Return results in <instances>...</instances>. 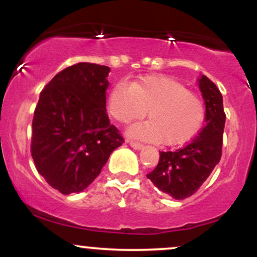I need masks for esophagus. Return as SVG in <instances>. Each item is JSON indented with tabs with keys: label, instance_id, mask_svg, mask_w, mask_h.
<instances>
[{
	"label": "esophagus",
	"instance_id": "obj_1",
	"mask_svg": "<svg viewBox=\"0 0 257 257\" xmlns=\"http://www.w3.org/2000/svg\"><path fill=\"white\" fill-rule=\"evenodd\" d=\"M129 145H131V147H133L134 150H143L144 147H145L143 144L137 143V141H129Z\"/></svg>",
	"mask_w": 257,
	"mask_h": 257
}]
</instances>
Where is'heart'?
Wrapping results in <instances>:
<instances>
[{
  "label": "heart",
  "mask_w": 257,
  "mask_h": 257,
  "mask_svg": "<svg viewBox=\"0 0 257 257\" xmlns=\"http://www.w3.org/2000/svg\"><path fill=\"white\" fill-rule=\"evenodd\" d=\"M110 116L120 124L140 119L149 111L150 120L126 129L129 138L162 143L167 146L187 143L199 132L205 114L196 94L167 76H145L131 85L118 83L107 99Z\"/></svg>",
  "instance_id": "heart-1"
}]
</instances>
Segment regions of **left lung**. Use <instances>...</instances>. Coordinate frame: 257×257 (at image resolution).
Segmentation results:
<instances>
[{"mask_svg":"<svg viewBox=\"0 0 257 257\" xmlns=\"http://www.w3.org/2000/svg\"><path fill=\"white\" fill-rule=\"evenodd\" d=\"M205 104V125L199 134L175 152H161L158 166L147 179L175 199L192 196L220 162L226 114L222 95L206 76L198 79Z\"/></svg>","mask_w":257,"mask_h":257,"instance_id":"left-lung-1","label":"left lung"}]
</instances>
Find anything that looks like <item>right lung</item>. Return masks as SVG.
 I'll list each match as a JSON object with an SVG mask.
<instances>
[{
	"instance_id": "right-lung-1",
	"label": "right lung",
	"mask_w": 257,
	"mask_h": 257,
	"mask_svg": "<svg viewBox=\"0 0 257 257\" xmlns=\"http://www.w3.org/2000/svg\"><path fill=\"white\" fill-rule=\"evenodd\" d=\"M110 71L98 64L72 65L40 94L31 155L37 172L63 194L85 190L123 144L106 112Z\"/></svg>"
}]
</instances>
